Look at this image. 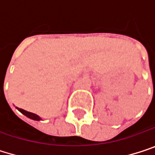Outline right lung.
Returning <instances> with one entry per match:
<instances>
[{
  "label": "right lung",
  "instance_id": "obj_1",
  "mask_svg": "<svg viewBox=\"0 0 155 155\" xmlns=\"http://www.w3.org/2000/svg\"><path fill=\"white\" fill-rule=\"evenodd\" d=\"M18 111H20L23 115H25L26 117H28V118H30V119H33V120H37V121H39V120H41L42 118L39 117V116H38L37 114H34V113H32V112H28V111H27V110H24V109H22V108H16Z\"/></svg>",
  "mask_w": 155,
  "mask_h": 155
}]
</instances>
